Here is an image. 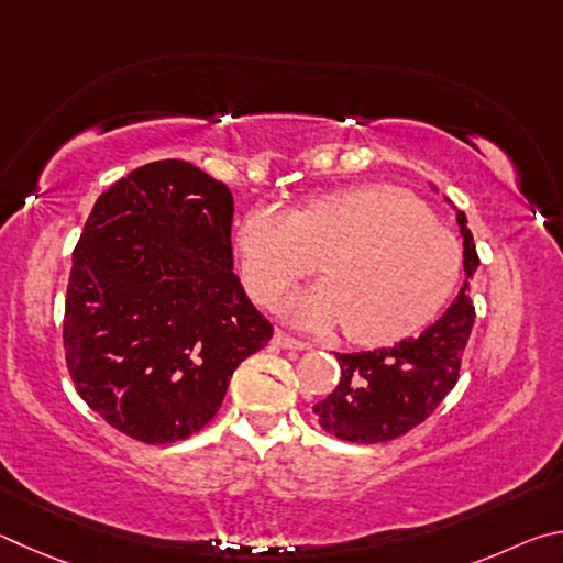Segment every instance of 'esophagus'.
Here are the masks:
<instances>
[{"label": "esophagus", "instance_id": "esophagus-1", "mask_svg": "<svg viewBox=\"0 0 563 563\" xmlns=\"http://www.w3.org/2000/svg\"><path fill=\"white\" fill-rule=\"evenodd\" d=\"M274 343H276V346H282V349H294V351H307V349H311V343L301 341V339H294L291 333L282 331V329L274 331Z\"/></svg>", "mask_w": 563, "mask_h": 563}]
</instances>
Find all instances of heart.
I'll use <instances>...</instances> for the list:
<instances>
[{"mask_svg":"<svg viewBox=\"0 0 563 563\" xmlns=\"http://www.w3.org/2000/svg\"><path fill=\"white\" fill-rule=\"evenodd\" d=\"M242 276L262 307L317 269L323 282L284 303L311 331L343 323L346 339L380 346L410 336L445 307L460 246L426 205L398 187L323 195L297 214L260 205L240 227Z\"/></svg>","mask_w":563,"mask_h":563,"instance_id":"heart-1","label":"heart"}]
</instances>
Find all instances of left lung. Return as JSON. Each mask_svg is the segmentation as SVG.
Wrapping results in <instances>:
<instances>
[{"label": "left lung", "instance_id": "left-lung-1", "mask_svg": "<svg viewBox=\"0 0 563 563\" xmlns=\"http://www.w3.org/2000/svg\"><path fill=\"white\" fill-rule=\"evenodd\" d=\"M457 222L465 236V272L472 276L479 264L477 246L465 212H457ZM467 289L470 282L420 336L390 349L336 353L341 380L327 400L313 406L319 426L339 440L373 445L406 435L428 420L460 378L462 356L475 327Z\"/></svg>", "mask_w": 563, "mask_h": 563}]
</instances>
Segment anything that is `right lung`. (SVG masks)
Wrapping results in <instances>:
<instances>
[{
    "label": "right lung",
    "instance_id": "right-lung-1",
    "mask_svg": "<svg viewBox=\"0 0 563 563\" xmlns=\"http://www.w3.org/2000/svg\"><path fill=\"white\" fill-rule=\"evenodd\" d=\"M230 187L185 161L98 197L74 250L64 356L76 393L145 445L195 435L274 327L232 272Z\"/></svg>",
    "mask_w": 563,
    "mask_h": 563
}]
</instances>
